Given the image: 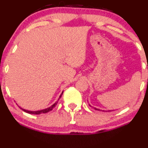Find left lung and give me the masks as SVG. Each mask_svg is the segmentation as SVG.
I'll list each match as a JSON object with an SVG mask.
<instances>
[{
	"label": "left lung",
	"mask_w": 148,
	"mask_h": 148,
	"mask_svg": "<svg viewBox=\"0 0 148 148\" xmlns=\"http://www.w3.org/2000/svg\"><path fill=\"white\" fill-rule=\"evenodd\" d=\"M95 109H96V110H99V109H96V108H94ZM109 112H111V111H109Z\"/></svg>",
	"instance_id": "obj_1"
}]
</instances>
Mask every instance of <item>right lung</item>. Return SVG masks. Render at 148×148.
<instances>
[{"instance_id":"right-lung-1","label":"right lung","mask_w":148,"mask_h":148,"mask_svg":"<svg viewBox=\"0 0 148 148\" xmlns=\"http://www.w3.org/2000/svg\"><path fill=\"white\" fill-rule=\"evenodd\" d=\"M63 93V92H62ZM57 103H58V101L56 102L55 103H54L53 105H52V106H50V107L47 108V109H43V110H40V111H36V112H31V111H28V110H25V109H22L23 111H24L25 112H26V113H29V114H45V113H47L48 112H49V111L52 110V109H53L54 107H55V106L57 105Z\"/></svg>"}]
</instances>
